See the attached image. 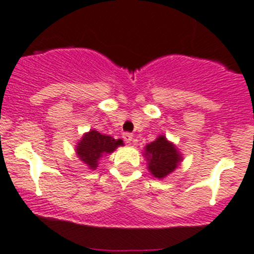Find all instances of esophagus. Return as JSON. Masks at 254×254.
I'll return each mask as SVG.
<instances>
[{"instance_id":"1","label":"esophagus","mask_w":254,"mask_h":254,"mask_svg":"<svg viewBox=\"0 0 254 254\" xmlns=\"http://www.w3.org/2000/svg\"><path fill=\"white\" fill-rule=\"evenodd\" d=\"M123 139H125L126 142H127V143H129V142L132 141V139H133V134L132 133H129V132H126V133H123Z\"/></svg>"}]
</instances>
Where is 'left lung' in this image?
<instances>
[{
    "label": "left lung",
    "mask_w": 254,
    "mask_h": 254,
    "mask_svg": "<svg viewBox=\"0 0 254 254\" xmlns=\"http://www.w3.org/2000/svg\"><path fill=\"white\" fill-rule=\"evenodd\" d=\"M144 157L148 162L149 172L157 178H165L172 173L182 161L177 147L165 136H159L144 147Z\"/></svg>",
    "instance_id": "obj_1"
}]
</instances>
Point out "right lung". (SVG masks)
<instances>
[{"mask_svg":"<svg viewBox=\"0 0 254 254\" xmlns=\"http://www.w3.org/2000/svg\"><path fill=\"white\" fill-rule=\"evenodd\" d=\"M118 146H123L122 139H115L92 129L84 133L81 141L77 143L76 153L91 170H96L98 167V161L105 154L112 153Z\"/></svg>","mask_w":254,"mask_h":254,"instance_id":"obj_1","label":"right lung"}]
</instances>
